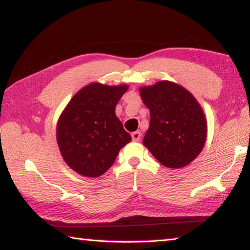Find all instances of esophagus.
<instances>
[{
	"mask_svg": "<svg viewBox=\"0 0 250 250\" xmlns=\"http://www.w3.org/2000/svg\"><path fill=\"white\" fill-rule=\"evenodd\" d=\"M141 135H142V134H141L140 130H136V132H133V133H132L133 141H134V142H138V141H140V140H141Z\"/></svg>",
	"mask_w": 250,
	"mask_h": 250,
	"instance_id": "esophagus-1",
	"label": "esophagus"
}]
</instances>
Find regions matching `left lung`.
Returning a JSON list of instances; mask_svg holds the SVG:
<instances>
[{
    "mask_svg": "<svg viewBox=\"0 0 250 250\" xmlns=\"http://www.w3.org/2000/svg\"><path fill=\"white\" fill-rule=\"evenodd\" d=\"M140 94L151 113L143 144L167 167L191 163L207 138V118L200 104L189 90L168 80L141 87Z\"/></svg>",
    "mask_w": 250,
    "mask_h": 250,
    "instance_id": "obj_1",
    "label": "left lung"
}]
</instances>
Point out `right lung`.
I'll return each instance as SVG.
<instances>
[{
  "label": "right lung",
  "mask_w": 250,
  "mask_h": 250,
  "mask_svg": "<svg viewBox=\"0 0 250 250\" xmlns=\"http://www.w3.org/2000/svg\"><path fill=\"white\" fill-rule=\"evenodd\" d=\"M127 85L99 83L83 87L68 103L57 123V143L64 162L77 173L97 178L114 164L132 141L115 114Z\"/></svg>",
  "instance_id": "1"
}]
</instances>
